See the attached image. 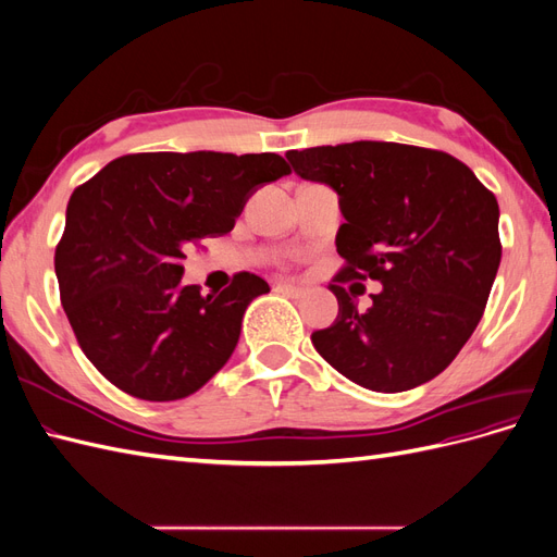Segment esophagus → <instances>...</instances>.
Returning a JSON list of instances; mask_svg holds the SVG:
<instances>
[{
    "label": "esophagus",
    "instance_id": "esophagus-1",
    "mask_svg": "<svg viewBox=\"0 0 557 557\" xmlns=\"http://www.w3.org/2000/svg\"><path fill=\"white\" fill-rule=\"evenodd\" d=\"M274 293H278L283 297H293V299H299V297L307 295L305 288H297V285H285V283L274 285Z\"/></svg>",
    "mask_w": 557,
    "mask_h": 557
}]
</instances>
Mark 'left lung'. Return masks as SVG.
<instances>
[{
	"label": "left lung",
	"instance_id": "1",
	"mask_svg": "<svg viewBox=\"0 0 557 557\" xmlns=\"http://www.w3.org/2000/svg\"><path fill=\"white\" fill-rule=\"evenodd\" d=\"M293 170L339 195V315L311 334L336 372L376 393L428 383L476 330L502 260L495 195L444 150L352 141L288 150ZM384 285L367 312L343 288Z\"/></svg>",
	"mask_w": 557,
	"mask_h": 557
}]
</instances>
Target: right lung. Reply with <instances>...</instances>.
Listing matches in <instances>:
<instances>
[{"instance_id": "1", "label": "right lung", "mask_w": 557, "mask_h": 557, "mask_svg": "<svg viewBox=\"0 0 557 557\" xmlns=\"http://www.w3.org/2000/svg\"><path fill=\"white\" fill-rule=\"evenodd\" d=\"M290 166L276 153H132L74 190L55 248L60 301L97 372L146 401L197 393L239 342L264 278L239 272L221 295L183 285V258L223 237L258 185Z\"/></svg>"}]
</instances>
